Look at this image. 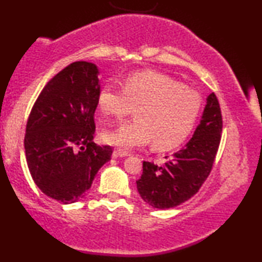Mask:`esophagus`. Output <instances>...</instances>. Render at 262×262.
Instances as JSON below:
<instances>
[{"label": "esophagus", "mask_w": 262, "mask_h": 262, "mask_svg": "<svg viewBox=\"0 0 262 262\" xmlns=\"http://www.w3.org/2000/svg\"><path fill=\"white\" fill-rule=\"evenodd\" d=\"M128 156V152L125 151L123 149H114L113 151V157L117 159V157H126Z\"/></svg>", "instance_id": "obj_1"}]
</instances>
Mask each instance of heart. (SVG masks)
<instances>
[{"label": "heart", "mask_w": 262, "mask_h": 262, "mask_svg": "<svg viewBox=\"0 0 262 262\" xmlns=\"http://www.w3.org/2000/svg\"><path fill=\"white\" fill-rule=\"evenodd\" d=\"M98 105L105 116L120 119L132 108L136 120L103 131L102 141L123 149L149 144L156 150H170L186 141L202 110L198 92L157 73L128 76L124 88L108 82L98 94Z\"/></svg>", "instance_id": "1"}]
</instances>
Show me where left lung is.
Wrapping results in <instances>:
<instances>
[{"label":"left lung","mask_w":262,"mask_h":262,"mask_svg":"<svg viewBox=\"0 0 262 262\" xmlns=\"http://www.w3.org/2000/svg\"><path fill=\"white\" fill-rule=\"evenodd\" d=\"M223 127L220 102L214 93L207 96L202 120L185 148L157 166L143 162L136 181L142 199L155 209L175 207L192 198L209 177L216 159Z\"/></svg>","instance_id":"left-lung-1"}]
</instances>
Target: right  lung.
Instances as JSON below:
<instances>
[{"label": "right lung", "mask_w": 262, "mask_h": 262, "mask_svg": "<svg viewBox=\"0 0 262 262\" xmlns=\"http://www.w3.org/2000/svg\"><path fill=\"white\" fill-rule=\"evenodd\" d=\"M99 91L98 67L74 62L48 82L28 117V169L39 189L62 204L83 198L113 152L93 142Z\"/></svg>", "instance_id": "obj_1"}]
</instances>
